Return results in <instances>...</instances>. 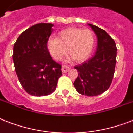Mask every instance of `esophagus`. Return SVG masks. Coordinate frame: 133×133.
<instances>
[{
  "instance_id": "esophagus-1",
  "label": "esophagus",
  "mask_w": 133,
  "mask_h": 133,
  "mask_svg": "<svg viewBox=\"0 0 133 133\" xmlns=\"http://www.w3.org/2000/svg\"><path fill=\"white\" fill-rule=\"evenodd\" d=\"M70 69V67L67 66V65H63L62 68H61V70H62V72L63 73H66Z\"/></svg>"
}]
</instances>
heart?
<instances>
[{
  "instance_id": "b5f03b06",
  "label": "heart",
  "mask_w": 133,
  "mask_h": 133,
  "mask_svg": "<svg viewBox=\"0 0 133 133\" xmlns=\"http://www.w3.org/2000/svg\"><path fill=\"white\" fill-rule=\"evenodd\" d=\"M95 38L90 30L69 28L58 34L57 38L48 41V48L56 60H61L68 53L77 62L85 60L92 51Z\"/></svg>"
}]
</instances>
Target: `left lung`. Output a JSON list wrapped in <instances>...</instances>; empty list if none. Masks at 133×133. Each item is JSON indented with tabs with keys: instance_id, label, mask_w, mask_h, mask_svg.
<instances>
[{
	"instance_id": "1",
	"label": "left lung",
	"mask_w": 133,
	"mask_h": 133,
	"mask_svg": "<svg viewBox=\"0 0 133 133\" xmlns=\"http://www.w3.org/2000/svg\"><path fill=\"white\" fill-rule=\"evenodd\" d=\"M97 37L95 54L75 68L78 77L74 86L78 92L86 96H97L106 91L113 79L117 58L115 41L105 30L88 24Z\"/></svg>"
}]
</instances>
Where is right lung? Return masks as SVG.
Returning <instances> with one entry per match:
<instances>
[{
	"label": "right lung",
	"instance_id": "right-lung-1",
	"mask_svg": "<svg viewBox=\"0 0 133 133\" xmlns=\"http://www.w3.org/2000/svg\"><path fill=\"white\" fill-rule=\"evenodd\" d=\"M52 23H38L24 31L14 45L13 61L18 79L32 96H46L56 90L61 65L52 59L48 41Z\"/></svg>",
	"mask_w": 133,
	"mask_h": 133
}]
</instances>
